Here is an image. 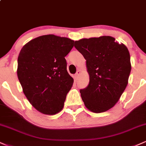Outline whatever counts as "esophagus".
I'll use <instances>...</instances> for the list:
<instances>
[{"instance_id": "1", "label": "esophagus", "mask_w": 146, "mask_h": 146, "mask_svg": "<svg viewBox=\"0 0 146 146\" xmlns=\"http://www.w3.org/2000/svg\"><path fill=\"white\" fill-rule=\"evenodd\" d=\"M80 71H78L76 72V73L75 74V80H78V79L79 78V76H80Z\"/></svg>"}]
</instances>
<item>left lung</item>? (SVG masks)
<instances>
[{"mask_svg": "<svg viewBox=\"0 0 146 146\" xmlns=\"http://www.w3.org/2000/svg\"><path fill=\"white\" fill-rule=\"evenodd\" d=\"M74 46L86 60L89 84L80 93L88 110L100 113L113 108L128 84L131 71L128 49L113 37L80 40Z\"/></svg>", "mask_w": 146, "mask_h": 146, "instance_id": "left-lung-1", "label": "left lung"}]
</instances>
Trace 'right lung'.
<instances>
[{"label":"right lung","mask_w":146,"mask_h":146,"mask_svg":"<svg viewBox=\"0 0 146 146\" xmlns=\"http://www.w3.org/2000/svg\"><path fill=\"white\" fill-rule=\"evenodd\" d=\"M73 44L69 38L45 35L31 40L20 52L18 80L26 98L42 113L55 115L62 109L73 84L65 59Z\"/></svg>","instance_id":"1"}]
</instances>
